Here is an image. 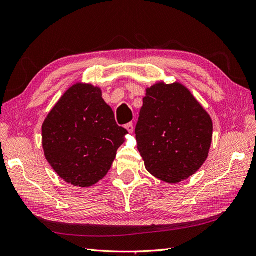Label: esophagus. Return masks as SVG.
Instances as JSON below:
<instances>
[{
  "label": "esophagus",
  "instance_id": "34e87169",
  "mask_svg": "<svg viewBox=\"0 0 256 256\" xmlns=\"http://www.w3.org/2000/svg\"><path fill=\"white\" fill-rule=\"evenodd\" d=\"M125 128L127 129V131L129 134H132L134 132V124L132 122H129L125 126Z\"/></svg>",
  "mask_w": 256,
  "mask_h": 256
}]
</instances>
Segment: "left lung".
Listing matches in <instances>:
<instances>
[{
	"label": "left lung",
	"instance_id": "1",
	"mask_svg": "<svg viewBox=\"0 0 256 256\" xmlns=\"http://www.w3.org/2000/svg\"><path fill=\"white\" fill-rule=\"evenodd\" d=\"M136 138L147 171L177 184L196 174L206 161L212 120L184 85L160 81L146 88Z\"/></svg>",
	"mask_w": 256,
	"mask_h": 256
}]
</instances>
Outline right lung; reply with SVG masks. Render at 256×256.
Masks as SVG:
<instances>
[{
	"label": "right lung",
	"mask_w": 256,
	"mask_h": 256,
	"mask_svg": "<svg viewBox=\"0 0 256 256\" xmlns=\"http://www.w3.org/2000/svg\"><path fill=\"white\" fill-rule=\"evenodd\" d=\"M42 131L44 157L54 172L81 188L90 187L106 175L128 134L116 124L102 88L81 82L58 99Z\"/></svg>",
	"instance_id": "add662e5"
}]
</instances>
